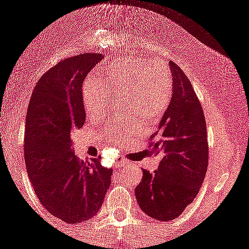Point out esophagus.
<instances>
[{"label":"esophagus","mask_w":249,"mask_h":249,"mask_svg":"<svg viewBox=\"0 0 249 249\" xmlns=\"http://www.w3.org/2000/svg\"><path fill=\"white\" fill-rule=\"evenodd\" d=\"M116 164H117V166L122 167V166H126V165H128L129 162L127 161V160H121V161H117Z\"/></svg>","instance_id":"1"}]
</instances>
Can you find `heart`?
<instances>
[{"instance_id": "1", "label": "heart", "mask_w": 249, "mask_h": 249, "mask_svg": "<svg viewBox=\"0 0 249 249\" xmlns=\"http://www.w3.org/2000/svg\"><path fill=\"white\" fill-rule=\"evenodd\" d=\"M120 94L123 95L127 108L148 123L156 122L169 110L172 100L169 68L150 57H124L104 66L99 75H89L83 84L85 112L91 118L104 115L110 107L112 95ZM136 115L123 116L118 120V127H108L106 129L108 141H120L126 131L138 133L142 122Z\"/></svg>"}]
</instances>
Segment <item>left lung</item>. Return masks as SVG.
<instances>
[{
    "instance_id": "obj_1",
    "label": "left lung",
    "mask_w": 249,
    "mask_h": 249,
    "mask_svg": "<svg viewBox=\"0 0 249 249\" xmlns=\"http://www.w3.org/2000/svg\"><path fill=\"white\" fill-rule=\"evenodd\" d=\"M170 68L172 100L150 145L161 161L154 174L143 170L134 191L144 214L160 221L178 217L197 197L209 159L202 105L183 71L174 62Z\"/></svg>"
}]
</instances>
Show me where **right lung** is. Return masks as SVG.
Listing matches in <instances>:
<instances>
[{"label": "right lung", "instance_id": "obj_1", "mask_svg": "<svg viewBox=\"0 0 249 249\" xmlns=\"http://www.w3.org/2000/svg\"><path fill=\"white\" fill-rule=\"evenodd\" d=\"M101 53L61 61L35 85L25 121L28 176L42 207L67 224L98 214L112 170L99 159L82 161L72 151V136L85 122L82 87Z\"/></svg>", "mask_w": 249, "mask_h": 249}]
</instances>
